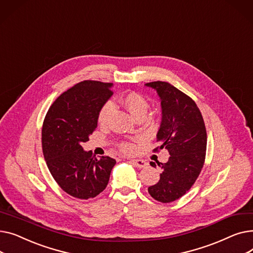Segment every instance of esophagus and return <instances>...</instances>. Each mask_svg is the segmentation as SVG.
Segmentation results:
<instances>
[{"mask_svg":"<svg viewBox=\"0 0 253 253\" xmlns=\"http://www.w3.org/2000/svg\"><path fill=\"white\" fill-rule=\"evenodd\" d=\"M130 162L133 163L138 168H144L145 166L148 165V163L145 162V161H143V160H134V159H132V160H130Z\"/></svg>","mask_w":253,"mask_h":253,"instance_id":"1","label":"esophagus"}]
</instances>
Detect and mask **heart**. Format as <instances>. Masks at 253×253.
Masks as SVG:
<instances>
[{"instance_id":"b5f03b06","label":"heart","mask_w":253,"mask_h":253,"mask_svg":"<svg viewBox=\"0 0 253 253\" xmlns=\"http://www.w3.org/2000/svg\"><path fill=\"white\" fill-rule=\"evenodd\" d=\"M120 102L122 103L124 108L134 118H139L145 116L149 109V102L141 94L137 92H128L120 98ZM114 106L112 103H105L98 115V123L104 125L109 121V118L112 115ZM120 148L125 153H132L135 149V145L131 142H122Z\"/></svg>"}]
</instances>
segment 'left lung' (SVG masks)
Returning a JSON list of instances; mask_svg holds the SVG:
<instances>
[{"label":"left lung","mask_w":253,"mask_h":253,"mask_svg":"<svg viewBox=\"0 0 253 253\" xmlns=\"http://www.w3.org/2000/svg\"><path fill=\"white\" fill-rule=\"evenodd\" d=\"M161 99L162 121L157 133L160 147L167 149L169 160L157 163L162 169L160 180L148 189L155 200L173 202L187 193L203 168L207 134L204 120L196 102L167 82H151ZM153 167L157 165L150 163Z\"/></svg>","instance_id":"1"}]
</instances>
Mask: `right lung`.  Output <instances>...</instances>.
I'll return each mask as SVG.
<instances>
[{"label":"right lung","instance_id":"right-lung-1","mask_svg":"<svg viewBox=\"0 0 253 253\" xmlns=\"http://www.w3.org/2000/svg\"><path fill=\"white\" fill-rule=\"evenodd\" d=\"M113 83L83 81L63 92L52 103L42 128V148L48 169L69 195L87 200L108 185L116 160L96 159L82 143L97 127L98 115L113 95Z\"/></svg>","mask_w":253,"mask_h":253}]
</instances>
